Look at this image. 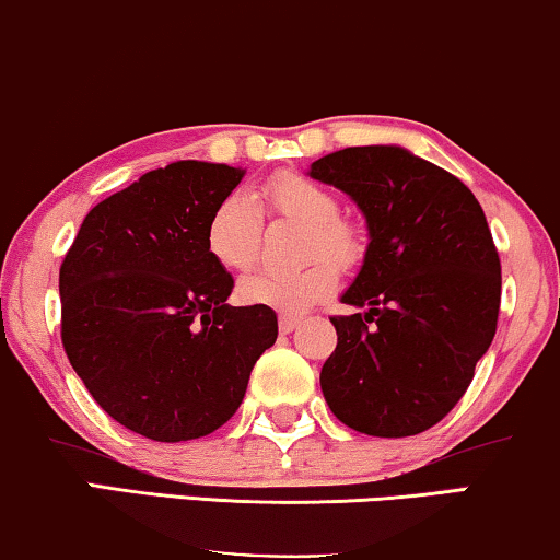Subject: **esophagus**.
<instances>
[{"mask_svg":"<svg viewBox=\"0 0 560 560\" xmlns=\"http://www.w3.org/2000/svg\"><path fill=\"white\" fill-rule=\"evenodd\" d=\"M298 323H300L298 315H280V320H278L280 334H293V330L298 328Z\"/></svg>","mask_w":560,"mask_h":560,"instance_id":"34e87169","label":"esophagus"}]
</instances>
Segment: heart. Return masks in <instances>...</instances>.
Listing matches in <instances>:
<instances>
[{
  "mask_svg": "<svg viewBox=\"0 0 560 560\" xmlns=\"http://www.w3.org/2000/svg\"><path fill=\"white\" fill-rule=\"evenodd\" d=\"M257 203L270 217H282L307 226L303 257L313 260L303 270H260L240 280L237 293L249 305H265L282 313H300L334 295L338 270L359 265L363 237L351 222L340 220V201L328 186L298 172H282L267 182ZM262 214L245 194H232L214 207L207 222L205 245L212 260L230 272L253 267L260 253Z\"/></svg>",
  "mask_w": 560,
  "mask_h": 560,
  "instance_id": "b5f03b06",
  "label": "heart"
}]
</instances>
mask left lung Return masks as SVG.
Segmentation results:
<instances>
[{
  "instance_id": "obj_1",
  "label": "left lung",
  "mask_w": 560,
  "mask_h": 560,
  "mask_svg": "<svg viewBox=\"0 0 560 560\" xmlns=\"http://www.w3.org/2000/svg\"><path fill=\"white\" fill-rule=\"evenodd\" d=\"M311 176L346 191L369 249L334 315L338 346L320 371L328 407L371 436L427 432L455 409L498 330L500 257L475 194L399 145H351Z\"/></svg>"
}]
</instances>
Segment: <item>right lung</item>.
<instances>
[{
	"label": "right lung",
	"mask_w": 560,
	"mask_h": 560,
	"mask_svg": "<svg viewBox=\"0 0 560 560\" xmlns=\"http://www.w3.org/2000/svg\"><path fill=\"white\" fill-rule=\"evenodd\" d=\"M245 172L176 161L95 205L60 265L62 348L103 411L153 442L220 429L278 338L272 307L226 303L207 253L214 207Z\"/></svg>",
	"instance_id": "1"
}]
</instances>
